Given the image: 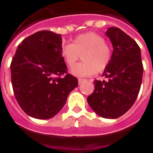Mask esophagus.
Wrapping results in <instances>:
<instances>
[{
  "instance_id": "34e87169",
  "label": "esophagus",
  "mask_w": 153,
  "mask_h": 153,
  "mask_svg": "<svg viewBox=\"0 0 153 153\" xmlns=\"http://www.w3.org/2000/svg\"><path fill=\"white\" fill-rule=\"evenodd\" d=\"M85 81V79H82V78H78V83L80 84V83H82V82H84Z\"/></svg>"
}]
</instances>
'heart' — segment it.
Masks as SVG:
<instances>
[{
  "instance_id": "obj_1",
  "label": "heart",
  "mask_w": 153,
  "mask_h": 153,
  "mask_svg": "<svg viewBox=\"0 0 153 153\" xmlns=\"http://www.w3.org/2000/svg\"><path fill=\"white\" fill-rule=\"evenodd\" d=\"M83 62L73 65L80 56ZM61 55L66 64L72 67L71 73L76 76H88L105 71L111 61L113 50L103 36L95 32L82 33L72 44L62 46Z\"/></svg>"
}]
</instances>
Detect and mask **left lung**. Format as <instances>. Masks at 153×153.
Returning a JSON list of instances; mask_svg holds the SVG:
<instances>
[{
	"label": "left lung",
	"instance_id": "1",
	"mask_svg": "<svg viewBox=\"0 0 153 153\" xmlns=\"http://www.w3.org/2000/svg\"><path fill=\"white\" fill-rule=\"evenodd\" d=\"M106 35L114 47L111 61L103 73L108 81L94 82L95 89L87 102L100 116L116 119L126 113L137 99L143 66L135 40L116 27L109 28Z\"/></svg>",
	"mask_w": 153,
	"mask_h": 153
}]
</instances>
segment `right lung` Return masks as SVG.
<instances>
[{
    "mask_svg": "<svg viewBox=\"0 0 153 153\" xmlns=\"http://www.w3.org/2000/svg\"><path fill=\"white\" fill-rule=\"evenodd\" d=\"M62 36L42 30L23 40L10 63L17 102L28 115L47 120L55 116L78 81L68 72L61 55Z\"/></svg>",
    "mask_w": 153,
    "mask_h": 153,
    "instance_id": "right-lung-1",
    "label": "right lung"
}]
</instances>
